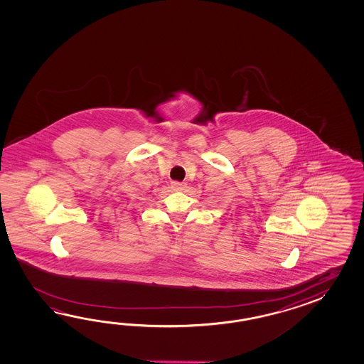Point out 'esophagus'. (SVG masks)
Masks as SVG:
<instances>
[{
    "label": "esophagus",
    "mask_w": 364,
    "mask_h": 364,
    "mask_svg": "<svg viewBox=\"0 0 364 364\" xmlns=\"http://www.w3.org/2000/svg\"><path fill=\"white\" fill-rule=\"evenodd\" d=\"M171 188H173L174 191H183L186 188V183H182V182H171Z\"/></svg>",
    "instance_id": "obj_1"
}]
</instances>
